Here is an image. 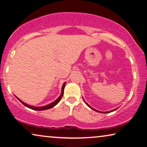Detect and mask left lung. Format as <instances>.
<instances>
[{"mask_svg": "<svg viewBox=\"0 0 147 147\" xmlns=\"http://www.w3.org/2000/svg\"><path fill=\"white\" fill-rule=\"evenodd\" d=\"M84 102H85V104H86L87 105V106L89 107V108H91L92 109H93V110H94V111H98V112H101V111H98V110H96V109H94V108H92V107H91L90 106V105H89V104H87V103H86V102H85V101H84ZM116 109H113V110H111V111H106V112H102V113H109V112H111V111H115V110H116Z\"/></svg>", "mask_w": 147, "mask_h": 147, "instance_id": "left-lung-1", "label": "left lung"}]
</instances>
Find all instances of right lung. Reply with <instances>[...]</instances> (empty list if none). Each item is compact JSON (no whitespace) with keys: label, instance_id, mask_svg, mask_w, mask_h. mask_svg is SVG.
Instances as JSON below:
<instances>
[{"label":"right lung","instance_id":"obj_1","mask_svg":"<svg viewBox=\"0 0 147 147\" xmlns=\"http://www.w3.org/2000/svg\"><path fill=\"white\" fill-rule=\"evenodd\" d=\"M65 82L64 83V84H63V86H62V90H61V95L59 96V97L55 101H54L53 102L51 103V104H48L47 105V106H42V107H35V106H30V105H28L27 104H26V103H24V102L22 101L21 100H20L18 98H17L16 96V97L17 98V99L19 100L20 102L22 103V104L24 105V106L26 107H27V108H30L32 109H34V110H38V111H41V110H45V109H50V108H52L53 107H54L55 106H56L57 104H58L59 102H60V100L61 99V98L63 97V92H64V88H65Z\"/></svg>","mask_w":147,"mask_h":147}]
</instances>
